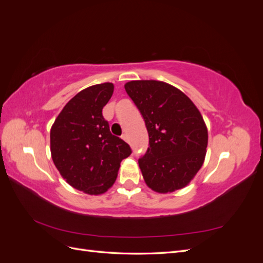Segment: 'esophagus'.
Masks as SVG:
<instances>
[{"mask_svg": "<svg viewBox=\"0 0 263 263\" xmlns=\"http://www.w3.org/2000/svg\"><path fill=\"white\" fill-rule=\"evenodd\" d=\"M122 138L126 141V142H128L129 141V138H128V135H127V134H124L123 135V136H122Z\"/></svg>", "mask_w": 263, "mask_h": 263, "instance_id": "1", "label": "esophagus"}]
</instances>
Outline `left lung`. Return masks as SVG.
I'll list each match as a JSON object with an SVG mask.
<instances>
[{"mask_svg":"<svg viewBox=\"0 0 263 263\" xmlns=\"http://www.w3.org/2000/svg\"><path fill=\"white\" fill-rule=\"evenodd\" d=\"M124 86L149 135L150 147L138 161L146 184L162 194L185 187L202 168L208 148V127L200 110L169 83L135 80Z\"/></svg>","mask_w":263,"mask_h":263,"instance_id":"left-lung-1","label":"left lung"}]
</instances>
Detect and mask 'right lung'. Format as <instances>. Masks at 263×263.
<instances>
[{
    "label": "right lung",
    "mask_w": 263,
    "mask_h": 263,
    "mask_svg": "<svg viewBox=\"0 0 263 263\" xmlns=\"http://www.w3.org/2000/svg\"><path fill=\"white\" fill-rule=\"evenodd\" d=\"M114 84L91 85L62 108L50 129L52 161L69 185L85 194L100 195L113 186L128 144L110 134L102 109Z\"/></svg>",
    "instance_id": "add662e5"
}]
</instances>
